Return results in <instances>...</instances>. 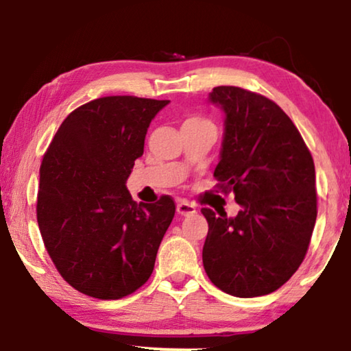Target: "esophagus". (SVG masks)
<instances>
[{
  "instance_id": "obj_1",
  "label": "esophagus",
  "mask_w": 351,
  "mask_h": 351,
  "mask_svg": "<svg viewBox=\"0 0 351 351\" xmlns=\"http://www.w3.org/2000/svg\"><path fill=\"white\" fill-rule=\"evenodd\" d=\"M177 213L180 215H190L196 213V208L193 204L186 203V201H180V203H177Z\"/></svg>"
}]
</instances>
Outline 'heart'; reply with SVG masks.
Listing matches in <instances>:
<instances>
[{
    "instance_id": "heart-1",
    "label": "heart",
    "mask_w": 351,
    "mask_h": 351,
    "mask_svg": "<svg viewBox=\"0 0 351 351\" xmlns=\"http://www.w3.org/2000/svg\"><path fill=\"white\" fill-rule=\"evenodd\" d=\"M199 123H209V121H206V119L198 118V117H191L185 121V124H199Z\"/></svg>"
}]
</instances>
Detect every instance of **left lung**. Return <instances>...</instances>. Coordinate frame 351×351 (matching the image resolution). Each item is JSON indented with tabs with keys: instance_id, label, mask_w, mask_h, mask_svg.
<instances>
[{
	"instance_id": "1",
	"label": "left lung",
	"mask_w": 351,
	"mask_h": 351,
	"mask_svg": "<svg viewBox=\"0 0 351 351\" xmlns=\"http://www.w3.org/2000/svg\"><path fill=\"white\" fill-rule=\"evenodd\" d=\"M225 112L219 191L234 195L237 217L203 208L209 232L203 265L234 297L280 289L304 262L316 222L315 162L299 129L265 95L237 86L209 94Z\"/></svg>"
}]
</instances>
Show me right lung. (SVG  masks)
<instances>
[{
    "instance_id": "1",
    "label": "right lung",
    "mask_w": 351,
    "mask_h": 351,
    "mask_svg": "<svg viewBox=\"0 0 351 351\" xmlns=\"http://www.w3.org/2000/svg\"><path fill=\"white\" fill-rule=\"evenodd\" d=\"M169 100L108 95L60 124L40 167L36 219L57 271L76 291L117 300L145 285L176 214L162 195L132 201L126 180L152 119Z\"/></svg>"
}]
</instances>
